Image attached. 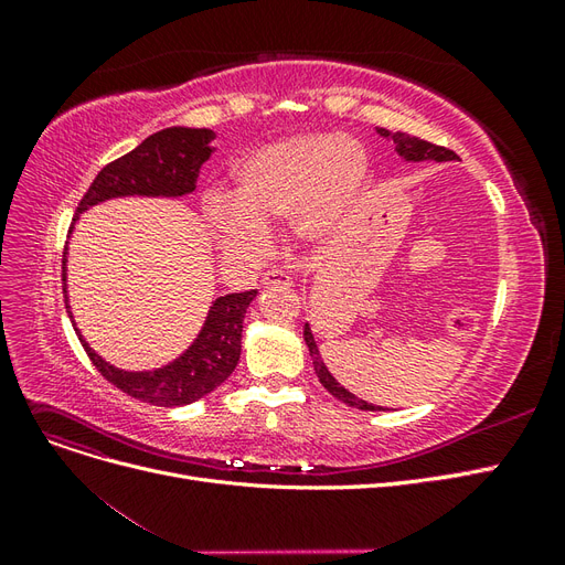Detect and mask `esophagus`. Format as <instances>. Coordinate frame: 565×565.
<instances>
[{
	"instance_id": "obj_1",
	"label": "esophagus",
	"mask_w": 565,
	"mask_h": 565,
	"mask_svg": "<svg viewBox=\"0 0 565 565\" xmlns=\"http://www.w3.org/2000/svg\"><path fill=\"white\" fill-rule=\"evenodd\" d=\"M262 282H264V287H276V285H285V287H287V285H292V276H289L287 270L270 268V270L264 273Z\"/></svg>"
}]
</instances>
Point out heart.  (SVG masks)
I'll list each match as a JSON object with an SVG mask.
<instances>
[{"label":"heart","mask_w":565,"mask_h":565,"mask_svg":"<svg viewBox=\"0 0 565 565\" xmlns=\"http://www.w3.org/2000/svg\"><path fill=\"white\" fill-rule=\"evenodd\" d=\"M367 174V152L351 136H287L233 164L228 200L207 202L204 226L231 256L259 252L264 231L282 221L301 243L324 245L344 228Z\"/></svg>","instance_id":"heart-1"}]
</instances>
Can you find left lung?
Segmentation results:
<instances>
[{
  "instance_id": "left-lung-1",
  "label": "left lung",
  "mask_w": 565,
  "mask_h": 565,
  "mask_svg": "<svg viewBox=\"0 0 565 565\" xmlns=\"http://www.w3.org/2000/svg\"><path fill=\"white\" fill-rule=\"evenodd\" d=\"M377 134L384 136V139H391L393 143H396V152L405 162H452V160H457V156H455L452 150L443 148V146H436V143H429V141H422V139H417V136H409V134H403V131H393L391 134L388 129H377ZM303 341H306V347H309V353L313 358V370L318 374L320 384L328 388L334 398H339L341 403H347L351 407H358V409H370V413H374V409H382L377 405H372L367 401H361L358 396H353L351 391H347L344 386H341L332 377V372L324 367V363H322V358H320V351H318V344H316L309 322L303 324Z\"/></svg>"
}]
</instances>
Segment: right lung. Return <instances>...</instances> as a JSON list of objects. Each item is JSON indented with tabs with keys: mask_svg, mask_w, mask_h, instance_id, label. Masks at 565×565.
Masks as SVG:
<instances>
[{
	"mask_svg": "<svg viewBox=\"0 0 565 565\" xmlns=\"http://www.w3.org/2000/svg\"><path fill=\"white\" fill-rule=\"evenodd\" d=\"M212 129L195 127H169L136 146L127 156L106 164L100 169L89 191L84 193L77 204L73 218H79L82 212L96 207L100 202L115 198H183L195 191L200 167L210 160L214 152ZM71 226V231H73ZM67 249V247H65ZM67 252H63V295L65 311L73 328L82 341L84 351L92 358L96 370L115 384L127 396L160 407H177L195 403L207 396L216 386L224 384L231 372L241 361V339H243V320L249 309L256 289L249 292H233L212 301L207 318L202 322V330L172 363L156 370L131 372L115 367L104 361L77 330L71 303H67Z\"/></svg>",
	"mask_w": 565,
	"mask_h": 565,
	"instance_id": "right-lung-1",
	"label": "right lung"
}]
</instances>
